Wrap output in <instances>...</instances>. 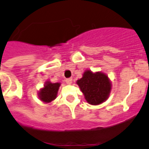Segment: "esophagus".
<instances>
[{"mask_svg": "<svg viewBox=\"0 0 149 149\" xmlns=\"http://www.w3.org/2000/svg\"><path fill=\"white\" fill-rule=\"evenodd\" d=\"M65 82L68 84H72V78H67V79L65 80Z\"/></svg>", "mask_w": 149, "mask_h": 149, "instance_id": "obj_1", "label": "esophagus"}]
</instances>
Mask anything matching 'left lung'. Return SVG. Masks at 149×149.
Here are the masks:
<instances>
[{
  "label": "left lung",
  "instance_id": "8db88e82",
  "mask_svg": "<svg viewBox=\"0 0 149 149\" xmlns=\"http://www.w3.org/2000/svg\"><path fill=\"white\" fill-rule=\"evenodd\" d=\"M77 84L90 105H97L108 100L111 90V83L107 74L101 72L87 70L83 77L77 80Z\"/></svg>",
  "mask_w": 149,
  "mask_h": 149
}]
</instances>
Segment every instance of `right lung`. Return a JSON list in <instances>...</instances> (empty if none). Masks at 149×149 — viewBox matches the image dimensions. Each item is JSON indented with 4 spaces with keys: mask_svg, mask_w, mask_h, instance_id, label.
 <instances>
[{
    "mask_svg": "<svg viewBox=\"0 0 149 149\" xmlns=\"http://www.w3.org/2000/svg\"><path fill=\"white\" fill-rule=\"evenodd\" d=\"M60 83H51L47 81L44 87L40 89L38 92V96L43 102L49 103L57 97V93L60 87Z\"/></svg>",
    "mask_w": 149,
    "mask_h": 149,
    "instance_id": "obj_1",
    "label": "right lung"
}]
</instances>
